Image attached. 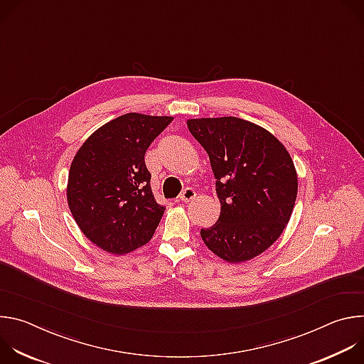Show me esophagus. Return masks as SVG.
<instances>
[{
    "instance_id": "1",
    "label": "esophagus",
    "mask_w": 364,
    "mask_h": 364,
    "mask_svg": "<svg viewBox=\"0 0 364 364\" xmlns=\"http://www.w3.org/2000/svg\"><path fill=\"white\" fill-rule=\"evenodd\" d=\"M194 197H196V191H194L191 187H187V188L183 190V193L180 194V200H181L183 203H188V201H191Z\"/></svg>"
}]
</instances>
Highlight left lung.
<instances>
[{"label": "left lung", "mask_w": 364, "mask_h": 364, "mask_svg": "<svg viewBox=\"0 0 364 364\" xmlns=\"http://www.w3.org/2000/svg\"><path fill=\"white\" fill-rule=\"evenodd\" d=\"M209 154L220 215L200 230L204 245L229 264L250 261L285 230L298 176L284 144L265 128L236 117L188 119Z\"/></svg>", "instance_id": "obj_1"}]
</instances>
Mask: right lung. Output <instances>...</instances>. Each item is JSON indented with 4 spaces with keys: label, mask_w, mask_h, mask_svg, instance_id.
<instances>
[{
    "label": "right lung",
    "mask_w": 364,
    "mask_h": 364,
    "mask_svg": "<svg viewBox=\"0 0 364 364\" xmlns=\"http://www.w3.org/2000/svg\"><path fill=\"white\" fill-rule=\"evenodd\" d=\"M173 117L125 114L97 128L70 164L66 196L82 233L112 255L146 245L164 207L154 200L144 155Z\"/></svg>",
    "instance_id": "obj_1"
}]
</instances>
